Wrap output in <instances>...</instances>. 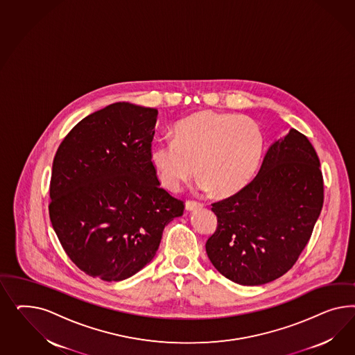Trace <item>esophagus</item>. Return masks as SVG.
Segmentation results:
<instances>
[{
	"instance_id": "34e87169",
	"label": "esophagus",
	"mask_w": 355,
	"mask_h": 355,
	"mask_svg": "<svg viewBox=\"0 0 355 355\" xmlns=\"http://www.w3.org/2000/svg\"><path fill=\"white\" fill-rule=\"evenodd\" d=\"M200 207H203V205L199 203V202H195V200H187L186 202V209L187 211H193V209L200 208Z\"/></svg>"
}]
</instances>
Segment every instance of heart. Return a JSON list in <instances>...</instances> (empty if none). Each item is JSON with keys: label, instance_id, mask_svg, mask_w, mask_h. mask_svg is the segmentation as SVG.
<instances>
[{"label": "heart", "instance_id": "1", "mask_svg": "<svg viewBox=\"0 0 355 355\" xmlns=\"http://www.w3.org/2000/svg\"><path fill=\"white\" fill-rule=\"evenodd\" d=\"M263 147L264 137L254 119L205 110L177 122L173 140L152 146L150 162L162 186L173 193L198 174L200 190L226 196L251 181Z\"/></svg>", "mask_w": 355, "mask_h": 355}]
</instances>
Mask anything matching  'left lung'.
<instances>
[{"label":"left lung","instance_id":"left-lung-1","mask_svg":"<svg viewBox=\"0 0 355 355\" xmlns=\"http://www.w3.org/2000/svg\"><path fill=\"white\" fill-rule=\"evenodd\" d=\"M320 162L295 129L269 147L258 175L212 205L217 227L207 255L226 279L255 286L285 275L310 241L322 212Z\"/></svg>","mask_w":355,"mask_h":355}]
</instances>
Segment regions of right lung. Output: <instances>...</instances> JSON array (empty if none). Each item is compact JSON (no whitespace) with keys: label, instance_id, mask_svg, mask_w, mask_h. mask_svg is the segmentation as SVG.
Instances as JSON below:
<instances>
[{"label":"right lung","instance_id":"add662e5","mask_svg":"<svg viewBox=\"0 0 355 355\" xmlns=\"http://www.w3.org/2000/svg\"><path fill=\"white\" fill-rule=\"evenodd\" d=\"M157 109L114 103L87 116L54 156L49 217L78 268L104 281L147 266L184 205L150 162Z\"/></svg>","mask_w":355,"mask_h":355}]
</instances>
